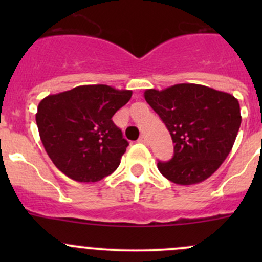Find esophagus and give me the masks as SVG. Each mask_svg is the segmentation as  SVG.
Masks as SVG:
<instances>
[{"instance_id": "34e87169", "label": "esophagus", "mask_w": 262, "mask_h": 262, "mask_svg": "<svg viewBox=\"0 0 262 262\" xmlns=\"http://www.w3.org/2000/svg\"><path fill=\"white\" fill-rule=\"evenodd\" d=\"M138 142H139V143L147 144V143H148V139H147V137H146V136H141V137H139Z\"/></svg>"}]
</instances>
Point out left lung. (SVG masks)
I'll return each instance as SVG.
<instances>
[{
  "instance_id": "obj_1",
  "label": "left lung",
  "mask_w": 262,
  "mask_h": 262,
  "mask_svg": "<svg viewBox=\"0 0 262 262\" xmlns=\"http://www.w3.org/2000/svg\"><path fill=\"white\" fill-rule=\"evenodd\" d=\"M144 99L171 134L173 157L158 162L160 172L178 185H194L213 175L231 152L241 125L238 100L196 83L149 89Z\"/></svg>"
}]
</instances>
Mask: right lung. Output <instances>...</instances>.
<instances>
[{
	"label": "right lung",
	"mask_w": 262,
	"mask_h": 262,
	"mask_svg": "<svg viewBox=\"0 0 262 262\" xmlns=\"http://www.w3.org/2000/svg\"><path fill=\"white\" fill-rule=\"evenodd\" d=\"M132 94L107 84H83L44 97L36 125L55 167L78 182L112 175L129 144L112 118Z\"/></svg>",
	"instance_id": "1"
}]
</instances>
